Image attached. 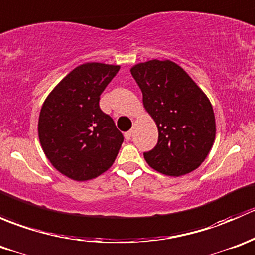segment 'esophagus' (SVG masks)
<instances>
[{"label": "esophagus", "instance_id": "1", "mask_svg": "<svg viewBox=\"0 0 255 255\" xmlns=\"http://www.w3.org/2000/svg\"><path fill=\"white\" fill-rule=\"evenodd\" d=\"M130 137H132V130H128V132L125 133L126 140H130Z\"/></svg>", "mask_w": 255, "mask_h": 255}]
</instances>
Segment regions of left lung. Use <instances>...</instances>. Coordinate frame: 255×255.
I'll use <instances>...</instances> for the list:
<instances>
[{"mask_svg":"<svg viewBox=\"0 0 255 255\" xmlns=\"http://www.w3.org/2000/svg\"><path fill=\"white\" fill-rule=\"evenodd\" d=\"M143 104L158 126V143L144 153L146 163L165 175L199 168L212 148L216 122L210 100L184 69L170 60H150L130 69Z\"/></svg>","mask_w":255,"mask_h":255,"instance_id":"1","label":"left lung"}]
</instances>
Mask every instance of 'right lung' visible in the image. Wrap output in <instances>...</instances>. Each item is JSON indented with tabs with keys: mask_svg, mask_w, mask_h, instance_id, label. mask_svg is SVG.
Wrapping results in <instances>:
<instances>
[{
	"mask_svg": "<svg viewBox=\"0 0 255 255\" xmlns=\"http://www.w3.org/2000/svg\"><path fill=\"white\" fill-rule=\"evenodd\" d=\"M120 66L86 63L50 92L38 122L39 140L54 168L78 181L110 169L123 143L112 117L100 109V96Z\"/></svg>",
	"mask_w": 255,
	"mask_h": 255,
	"instance_id": "right-lung-1",
	"label": "right lung"
}]
</instances>
